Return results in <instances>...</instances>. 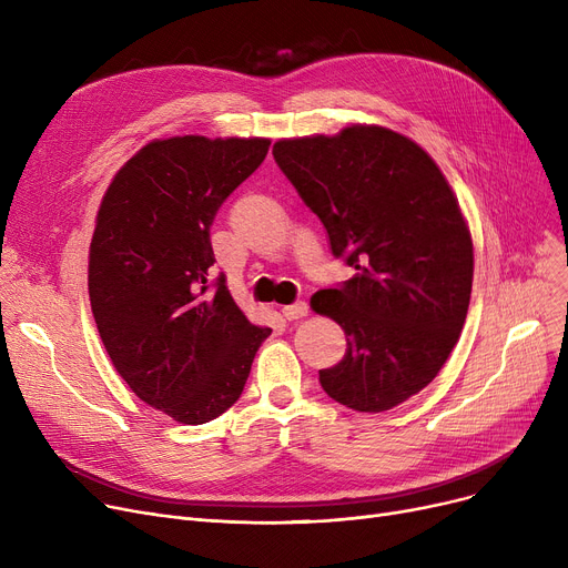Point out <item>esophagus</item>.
Here are the masks:
<instances>
[{"mask_svg": "<svg viewBox=\"0 0 568 568\" xmlns=\"http://www.w3.org/2000/svg\"><path fill=\"white\" fill-rule=\"evenodd\" d=\"M308 315V304L306 302H294L290 306H283V317L285 320H300Z\"/></svg>", "mask_w": 568, "mask_h": 568, "instance_id": "1", "label": "esophagus"}]
</instances>
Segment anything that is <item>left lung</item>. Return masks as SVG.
I'll return each instance as SVG.
<instances>
[{"label":"left lung","mask_w":568,"mask_h":568,"mask_svg":"<svg viewBox=\"0 0 568 568\" xmlns=\"http://www.w3.org/2000/svg\"><path fill=\"white\" fill-rule=\"evenodd\" d=\"M274 159L356 274L313 294L347 336L322 389L356 412H384L428 386L467 317L474 251L458 200L409 138L354 124L278 140Z\"/></svg>","instance_id":"left-lung-1"}]
</instances>
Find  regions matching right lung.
Segmentation results:
<instances>
[{
	"instance_id": "right-lung-1",
	"label": "right lung",
	"mask_w": 568,
	"mask_h": 568,
	"mask_svg": "<svg viewBox=\"0 0 568 568\" xmlns=\"http://www.w3.org/2000/svg\"><path fill=\"white\" fill-rule=\"evenodd\" d=\"M266 138L154 140L108 186L89 246V302L131 392L179 424L216 419L244 392L268 326L232 300L212 227L268 152Z\"/></svg>"
}]
</instances>
